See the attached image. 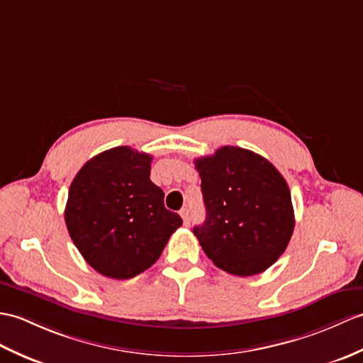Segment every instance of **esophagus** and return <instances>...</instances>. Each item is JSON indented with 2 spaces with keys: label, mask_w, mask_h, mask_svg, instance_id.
<instances>
[{
  "label": "esophagus",
  "mask_w": 363,
  "mask_h": 363,
  "mask_svg": "<svg viewBox=\"0 0 363 363\" xmlns=\"http://www.w3.org/2000/svg\"><path fill=\"white\" fill-rule=\"evenodd\" d=\"M179 215L182 216L184 224L189 225V224H190V210H189L187 207H184V208L181 210V212H179Z\"/></svg>",
  "instance_id": "esophagus-1"
}]
</instances>
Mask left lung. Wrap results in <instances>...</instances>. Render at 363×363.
<instances>
[{
  "mask_svg": "<svg viewBox=\"0 0 363 363\" xmlns=\"http://www.w3.org/2000/svg\"><path fill=\"white\" fill-rule=\"evenodd\" d=\"M195 165L207 213L193 229L202 250L232 275L264 272L288 247L296 224L284 178L267 159L240 147H221Z\"/></svg>",
  "mask_w": 363,
  "mask_h": 363,
  "instance_id": "8db88e82",
  "label": "left lung"
}]
</instances>
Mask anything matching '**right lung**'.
Here are the masks:
<instances>
[{"mask_svg": "<svg viewBox=\"0 0 363 363\" xmlns=\"http://www.w3.org/2000/svg\"><path fill=\"white\" fill-rule=\"evenodd\" d=\"M153 157L116 147L80 168L69 187L65 221L75 247L99 274L116 280L142 274L182 225L151 182Z\"/></svg>", "mask_w": 363, "mask_h": 363, "instance_id": "1", "label": "right lung"}]
</instances>
